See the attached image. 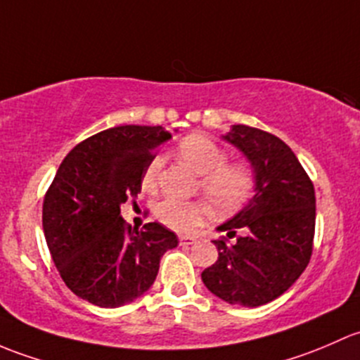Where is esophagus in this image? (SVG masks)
Wrapping results in <instances>:
<instances>
[{
	"label": "esophagus",
	"instance_id": "esophagus-1",
	"mask_svg": "<svg viewBox=\"0 0 360 360\" xmlns=\"http://www.w3.org/2000/svg\"><path fill=\"white\" fill-rule=\"evenodd\" d=\"M195 243V237L192 236H180V244L181 246H191Z\"/></svg>",
	"mask_w": 360,
	"mask_h": 360
}]
</instances>
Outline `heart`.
Here are the masks:
<instances>
[{
  "label": "heart",
  "instance_id": "obj_1",
  "mask_svg": "<svg viewBox=\"0 0 360 360\" xmlns=\"http://www.w3.org/2000/svg\"><path fill=\"white\" fill-rule=\"evenodd\" d=\"M176 154L185 165L201 175L199 188L218 214L234 213L253 195V172L240 162H227V153L207 136H185L176 147ZM161 169L162 158L153 155L142 173V187L147 192L158 188ZM154 213L158 220L172 231L187 232L206 220L210 205L206 201H179L168 198L155 205Z\"/></svg>",
  "mask_w": 360,
  "mask_h": 360
}]
</instances>
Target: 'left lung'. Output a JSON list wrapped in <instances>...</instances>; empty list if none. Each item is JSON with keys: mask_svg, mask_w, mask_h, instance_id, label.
I'll return each mask as SVG.
<instances>
[{"mask_svg": "<svg viewBox=\"0 0 360 360\" xmlns=\"http://www.w3.org/2000/svg\"><path fill=\"white\" fill-rule=\"evenodd\" d=\"M224 140L248 158L255 172V195L218 231V260L201 279L231 305L260 307L279 298L309 265L316 232V192L295 153L272 133L234 124Z\"/></svg>", "mask_w": 360, "mask_h": 360, "instance_id": "obj_1", "label": "left lung"}]
</instances>
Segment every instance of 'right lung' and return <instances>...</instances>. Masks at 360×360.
I'll list each match as a JSON object with an SVG mask.
<instances>
[{
  "instance_id": "1",
  "label": "right lung",
  "mask_w": 360,
  "mask_h": 360,
  "mask_svg": "<svg viewBox=\"0 0 360 360\" xmlns=\"http://www.w3.org/2000/svg\"><path fill=\"white\" fill-rule=\"evenodd\" d=\"M169 139L161 126H116L77 143L62 161L44 195L43 231L62 281L79 298L103 309L131 303L179 244L158 221L139 231L121 218V205L142 191L154 149Z\"/></svg>"
}]
</instances>
